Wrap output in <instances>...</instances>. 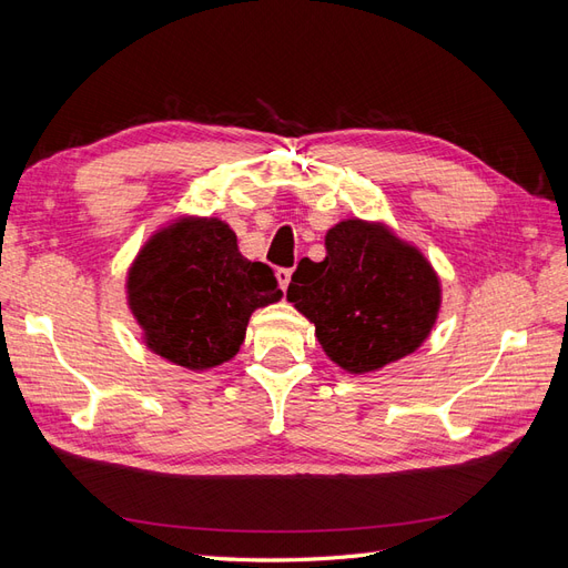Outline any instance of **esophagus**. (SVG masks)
<instances>
[{"label": "esophagus", "mask_w": 568, "mask_h": 568, "mask_svg": "<svg viewBox=\"0 0 568 568\" xmlns=\"http://www.w3.org/2000/svg\"><path fill=\"white\" fill-rule=\"evenodd\" d=\"M277 282H280L282 291L288 288V282H291V270H288V267H280V270H277Z\"/></svg>", "instance_id": "esophagus-1"}]
</instances>
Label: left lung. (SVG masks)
<instances>
[{
  "instance_id": "left-lung-1",
  "label": "left lung",
  "mask_w": 568,
  "mask_h": 568,
  "mask_svg": "<svg viewBox=\"0 0 568 568\" xmlns=\"http://www.w3.org/2000/svg\"><path fill=\"white\" fill-rule=\"evenodd\" d=\"M324 242V261L303 257L286 291L315 324L324 353L365 374L417 351L440 307V284L426 257L363 220L341 222Z\"/></svg>"
}]
</instances>
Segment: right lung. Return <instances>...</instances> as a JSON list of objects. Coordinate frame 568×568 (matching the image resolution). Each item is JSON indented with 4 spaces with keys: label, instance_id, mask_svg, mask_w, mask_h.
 I'll return each instance as SVG.
<instances>
[{
    "label": "right lung",
    "instance_id": "1",
    "mask_svg": "<svg viewBox=\"0 0 568 568\" xmlns=\"http://www.w3.org/2000/svg\"><path fill=\"white\" fill-rule=\"evenodd\" d=\"M130 307L146 346L186 369L236 355L255 307L282 298L270 265L239 253L222 220H184L159 232L128 277Z\"/></svg>",
    "mask_w": 568,
    "mask_h": 568
}]
</instances>
